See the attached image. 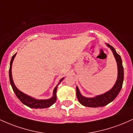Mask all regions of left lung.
Returning <instances> with one entry per match:
<instances>
[{
	"label": "left lung",
	"mask_w": 133,
	"mask_h": 133,
	"mask_svg": "<svg viewBox=\"0 0 133 133\" xmlns=\"http://www.w3.org/2000/svg\"><path fill=\"white\" fill-rule=\"evenodd\" d=\"M107 46L111 49L116 61L117 65V77L115 84L109 91L104 94L96 96L93 97H86L83 96L80 92L78 87L76 86V96L79 102L83 106L91 108L103 107L112 102L119 93L124 80V69L121 56L116 51L115 49L109 44H106Z\"/></svg>",
	"instance_id": "left-lung-1"
}]
</instances>
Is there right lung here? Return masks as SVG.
Returning a JSON list of instances; mask_svg holds the SVG:
<instances>
[{
	"mask_svg": "<svg viewBox=\"0 0 133 133\" xmlns=\"http://www.w3.org/2000/svg\"><path fill=\"white\" fill-rule=\"evenodd\" d=\"M17 53H16L12 57L11 61H10V68H9V79H10V83L11 84L12 88L14 92H15L17 97L18 99L21 101L22 103L25 104V106L29 107L30 108H34V109H42V108H49L52 105L56 103V99H57V96H56V92H57V87L59 86L61 82L64 79V77L60 79L59 83L57 84V86L54 88V91H53V96H52L51 98L47 99H37L36 98L31 97V96H28L27 94H24L22 91L17 89V88L15 85L14 82L12 75V65L14 59L16 57Z\"/></svg>",
	"mask_w": 133,
	"mask_h": 133,
	"instance_id": "add662e5",
	"label": "right lung"
}]
</instances>
